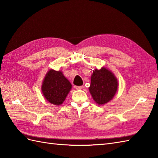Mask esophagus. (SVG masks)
Masks as SVG:
<instances>
[{
    "mask_svg": "<svg viewBox=\"0 0 158 158\" xmlns=\"http://www.w3.org/2000/svg\"><path fill=\"white\" fill-rule=\"evenodd\" d=\"M76 89H81L83 88V85H81V86H75L74 87Z\"/></svg>",
    "mask_w": 158,
    "mask_h": 158,
    "instance_id": "obj_1",
    "label": "esophagus"
}]
</instances>
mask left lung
<instances>
[{
  "label": "left lung",
  "mask_w": 158,
  "mask_h": 158,
  "mask_svg": "<svg viewBox=\"0 0 158 158\" xmlns=\"http://www.w3.org/2000/svg\"><path fill=\"white\" fill-rule=\"evenodd\" d=\"M117 88L118 81L112 71L105 67L93 70L89 91L98 105L110 102L115 95Z\"/></svg>",
  "instance_id": "obj_1"
}]
</instances>
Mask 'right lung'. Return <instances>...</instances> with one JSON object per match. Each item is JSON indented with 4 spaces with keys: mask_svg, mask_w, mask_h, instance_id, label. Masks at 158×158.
<instances>
[{
    "mask_svg": "<svg viewBox=\"0 0 158 158\" xmlns=\"http://www.w3.org/2000/svg\"><path fill=\"white\" fill-rule=\"evenodd\" d=\"M72 85L62 70L49 69L43 79L41 91L48 101L56 106L62 105L69 94Z\"/></svg>",
    "mask_w": 158,
    "mask_h": 158,
    "instance_id": "right-lung-1",
    "label": "right lung"
}]
</instances>
